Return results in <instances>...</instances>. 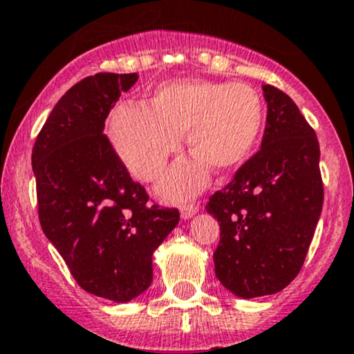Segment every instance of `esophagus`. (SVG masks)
<instances>
[{"instance_id":"esophagus-1","label":"esophagus","mask_w":354,"mask_h":354,"mask_svg":"<svg viewBox=\"0 0 354 354\" xmlns=\"http://www.w3.org/2000/svg\"><path fill=\"white\" fill-rule=\"evenodd\" d=\"M196 212H198V203H185V205L181 207V217L189 218L193 217Z\"/></svg>"}]
</instances>
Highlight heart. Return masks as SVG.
Instances as JSON below:
<instances>
[{
    "label": "heart",
    "instance_id": "heart-1",
    "mask_svg": "<svg viewBox=\"0 0 354 354\" xmlns=\"http://www.w3.org/2000/svg\"><path fill=\"white\" fill-rule=\"evenodd\" d=\"M265 109L248 84L176 81L156 89L151 109L127 103L110 117V140L129 173L154 181L181 147V136L198 156L178 162L161 185L166 198L195 195L207 185L210 165L232 171L251 156L261 137Z\"/></svg>",
    "mask_w": 354,
    "mask_h": 354
}]
</instances>
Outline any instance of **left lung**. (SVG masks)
<instances>
[{
  "mask_svg": "<svg viewBox=\"0 0 354 354\" xmlns=\"http://www.w3.org/2000/svg\"><path fill=\"white\" fill-rule=\"evenodd\" d=\"M263 91L261 149L207 203L221 225L215 274L243 299L271 295L295 280L324 202L314 129L288 95L270 84Z\"/></svg>",
  "mask_w": 354,
  "mask_h": 354,
  "instance_id": "8db88e82",
  "label": "left lung"
}]
</instances>
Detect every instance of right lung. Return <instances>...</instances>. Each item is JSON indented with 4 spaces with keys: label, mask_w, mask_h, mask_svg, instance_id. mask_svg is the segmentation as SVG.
<instances>
[{
    "label": "right lung",
    "mask_w": 354,
    "mask_h": 354,
    "mask_svg": "<svg viewBox=\"0 0 354 354\" xmlns=\"http://www.w3.org/2000/svg\"><path fill=\"white\" fill-rule=\"evenodd\" d=\"M137 74L98 73L66 91L32 151L39 221L77 285L129 302L152 281V252L180 222L178 208L149 202L103 133Z\"/></svg>",
    "instance_id": "obj_1"
}]
</instances>
